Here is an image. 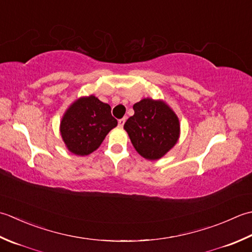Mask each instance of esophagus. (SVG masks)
<instances>
[{
  "instance_id": "obj_1",
  "label": "esophagus",
  "mask_w": 252,
  "mask_h": 252,
  "mask_svg": "<svg viewBox=\"0 0 252 252\" xmlns=\"http://www.w3.org/2000/svg\"><path fill=\"white\" fill-rule=\"evenodd\" d=\"M125 122H126V119H125V117H123V119L119 120V126H120V127H123V126H124Z\"/></svg>"
}]
</instances>
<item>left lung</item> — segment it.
<instances>
[{
	"label": "left lung",
	"mask_w": 252,
	"mask_h": 252,
	"mask_svg": "<svg viewBox=\"0 0 252 252\" xmlns=\"http://www.w3.org/2000/svg\"><path fill=\"white\" fill-rule=\"evenodd\" d=\"M133 111L124 125L132 146L147 160H158L178 140L177 116L163 101L149 97L133 104Z\"/></svg>",
	"instance_id": "left-lung-1"
}]
</instances>
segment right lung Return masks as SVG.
Segmentation results:
<instances>
[{
  "instance_id": "obj_1",
  "label": "right lung",
  "mask_w": 252,
  "mask_h": 252,
  "mask_svg": "<svg viewBox=\"0 0 252 252\" xmlns=\"http://www.w3.org/2000/svg\"><path fill=\"white\" fill-rule=\"evenodd\" d=\"M116 125L111 106L90 95L80 97L66 111L61 122V135L70 152L88 156Z\"/></svg>"
}]
</instances>
